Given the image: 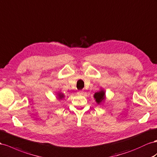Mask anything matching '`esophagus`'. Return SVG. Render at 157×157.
Listing matches in <instances>:
<instances>
[{"label": "esophagus", "instance_id": "34e87169", "mask_svg": "<svg viewBox=\"0 0 157 157\" xmlns=\"http://www.w3.org/2000/svg\"><path fill=\"white\" fill-rule=\"evenodd\" d=\"M83 93H84L83 90H78V94H82Z\"/></svg>", "mask_w": 157, "mask_h": 157}]
</instances>
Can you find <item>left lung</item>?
<instances>
[{"instance_id":"8db88e82","label":"left lung","mask_w":157,"mask_h":157,"mask_svg":"<svg viewBox=\"0 0 157 157\" xmlns=\"http://www.w3.org/2000/svg\"><path fill=\"white\" fill-rule=\"evenodd\" d=\"M104 95H105V93L102 90L98 92H96L94 97V98L96 99V102L98 104H100L101 101L104 99Z\"/></svg>"}]
</instances>
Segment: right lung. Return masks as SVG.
I'll return each mask as SVG.
<instances>
[{
    "label": "right lung",
    "instance_id": "right-lung-1",
    "mask_svg": "<svg viewBox=\"0 0 157 157\" xmlns=\"http://www.w3.org/2000/svg\"><path fill=\"white\" fill-rule=\"evenodd\" d=\"M63 98V94H59V98Z\"/></svg>",
    "mask_w": 157,
    "mask_h": 157
}]
</instances>
